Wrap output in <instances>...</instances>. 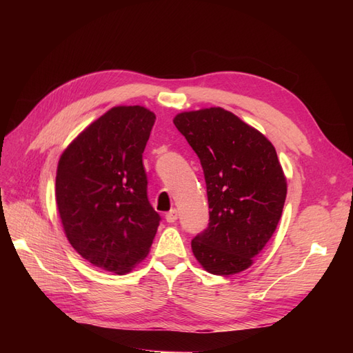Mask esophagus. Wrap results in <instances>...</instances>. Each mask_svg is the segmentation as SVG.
I'll use <instances>...</instances> for the list:
<instances>
[{"label":"esophagus","mask_w":353,"mask_h":353,"mask_svg":"<svg viewBox=\"0 0 353 353\" xmlns=\"http://www.w3.org/2000/svg\"><path fill=\"white\" fill-rule=\"evenodd\" d=\"M178 219V210L176 209H170L168 213H166V221L168 222H175Z\"/></svg>","instance_id":"1"}]
</instances>
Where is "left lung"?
I'll list each match as a JSON object with an SVG mask.
<instances>
[{"label":"left lung","mask_w":353,"mask_h":353,"mask_svg":"<svg viewBox=\"0 0 353 353\" xmlns=\"http://www.w3.org/2000/svg\"><path fill=\"white\" fill-rule=\"evenodd\" d=\"M205 174L209 225L191 240L208 272L248 270L281 218L287 183L268 138L221 108L184 112L174 119Z\"/></svg>","instance_id":"obj_1"}]
</instances>
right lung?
Here are the masks:
<instances>
[{
	"label": "right lung",
	"mask_w": 353,
	"mask_h": 353,
	"mask_svg": "<svg viewBox=\"0 0 353 353\" xmlns=\"http://www.w3.org/2000/svg\"><path fill=\"white\" fill-rule=\"evenodd\" d=\"M154 121L141 105H117L85 128L59 160L56 201L69 243L117 275L145 258L160 222L143 165Z\"/></svg>",
	"instance_id": "add662e5"
}]
</instances>
